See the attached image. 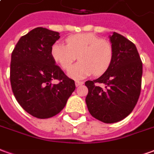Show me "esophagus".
<instances>
[{
	"label": "esophagus",
	"mask_w": 154,
	"mask_h": 154,
	"mask_svg": "<svg viewBox=\"0 0 154 154\" xmlns=\"http://www.w3.org/2000/svg\"><path fill=\"white\" fill-rule=\"evenodd\" d=\"M84 82H79V81H76L75 82V85H76V87H78V86H80V85H82Z\"/></svg>",
	"instance_id": "esophagus-1"
}]
</instances>
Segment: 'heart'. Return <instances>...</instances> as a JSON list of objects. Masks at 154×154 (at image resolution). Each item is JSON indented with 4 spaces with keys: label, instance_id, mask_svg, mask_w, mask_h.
Here are the masks:
<instances>
[{
    "label": "heart",
    "instance_id": "obj_1",
    "mask_svg": "<svg viewBox=\"0 0 154 154\" xmlns=\"http://www.w3.org/2000/svg\"><path fill=\"white\" fill-rule=\"evenodd\" d=\"M51 56L63 70H67L76 56L79 62L68 71L73 79H82L93 73H105L113 60V46L110 42L93 34H79L66 38V44L56 42L51 47Z\"/></svg>",
    "mask_w": 154,
    "mask_h": 154
}]
</instances>
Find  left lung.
Segmentation results:
<instances>
[{"mask_svg": "<svg viewBox=\"0 0 154 154\" xmlns=\"http://www.w3.org/2000/svg\"><path fill=\"white\" fill-rule=\"evenodd\" d=\"M110 40L114 50L110 67L99 78L85 82L89 112L106 124L120 121L132 112L140 95L143 74L142 61L134 44L116 32Z\"/></svg>", "mask_w": 154, "mask_h": 154, "instance_id": "left-lung-1", "label": "left lung"}]
</instances>
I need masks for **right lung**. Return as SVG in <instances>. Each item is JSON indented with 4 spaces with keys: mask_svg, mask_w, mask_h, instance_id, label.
<instances>
[{
    "mask_svg": "<svg viewBox=\"0 0 154 154\" xmlns=\"http://www.w3.org/2000/svg\"><path fill=\"white\" fill-rule=\"evenodd\" d=\"M58 32L38 27L22 36L11 54L10 79L15 99L34 117L47 119L63 110L76 86L51 56ZM58 80L57 84L51 81Z\"/></svg>",
    "mask_w": 154,
    "mask_h": 154,
    "instance_id": "right-lung-1",
    "label": "right lung"
}]
</instances>
